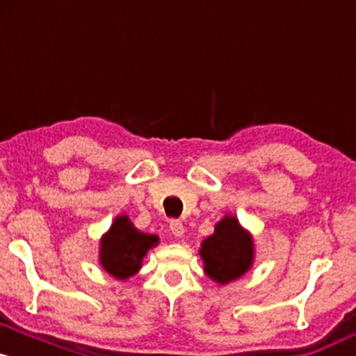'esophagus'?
Listing matches in <instances>:
<instances>
[{"mask_svg":"<svg viewBox=\"0 0 356 356\" xmlns=\"http://www.w3.org/2000/svg\"><path fill=\"white\" fill-rule=\"evenodd\" d=\"M169 227H170V231H172V234L175 236V238H181V236L184 234V226H182L181 220L172 219L169 222Z\"/></svg>","mask_w":356,"mask_h":356,"instance_id":"obj_1","label":"esophagus"}]
</instances>
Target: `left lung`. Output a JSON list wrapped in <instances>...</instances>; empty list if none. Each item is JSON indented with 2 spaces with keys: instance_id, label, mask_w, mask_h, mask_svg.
Segmentation results:
<instances>
[{
  "instance_id": "obj_1",
  "label": "left lung",
  "mask_w": 356,
  "mask_h": 356,
  "mask_svg": "<svg viewBox=\"0 0 356 356\" xmlns=\"http://www.w3.org/2000/svg\"><path fill=\"white\" fill-rule=\"evenodd\" d=\"M201 256L206 275L216 283L226 284L251 268L252 239L234 216H226L216 224L214 234L204 239Z\"/></svg>"
}]
</instances>
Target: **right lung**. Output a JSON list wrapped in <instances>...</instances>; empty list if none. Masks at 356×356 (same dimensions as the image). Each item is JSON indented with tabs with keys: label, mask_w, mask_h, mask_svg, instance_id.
<instances>
[{
	"label": "right lung",
	"mask_w": 356,
	"mask_h": 356,
	"mask_svg": "<svg viewBox=\"0 0 356 356\" xmlns=\"http://www.w3.org/2000/svg\"><path fill=\"white\" fill-rule=\"evenodd\" d=\"M159 243L154 234H144L134 227L127 216H120L102 239L100 263L117 280H127L138 271L142 257Z\"/></svg>",
	"instance_id": "obj_1"
}]
</instances>
